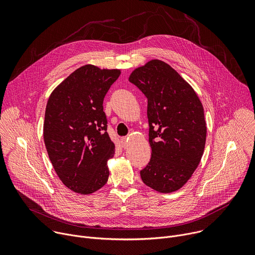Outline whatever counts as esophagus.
<instances>
[{
	"label": "esophagus",
	"mask_w": 255,
	"mask_h": 255,
	"mask_svg": "<svg viewBox=\"0 0 255 255\" xmlns=\"http://www.w3.org/2000/svg\"><path fill=\"white\" fill-rule=\"evenodd\" d=\"M122 142H123V147L125 149L129 147V138L128 137H123L122 138Z\"/></svg>",
	"instance_id": "esophagus-1"
}]
</instances>
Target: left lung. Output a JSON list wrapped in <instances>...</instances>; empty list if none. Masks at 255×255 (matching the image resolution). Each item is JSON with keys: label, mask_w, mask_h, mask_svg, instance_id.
Here are the masks:
<instances>
[{"label": "left lung", "mask_w": 255, "mask_h": 255, "mask_svg": "<svg viewBox=\"0 0 255 255\" xmlns=\"http://www.w3.org/2000/svg\"><path fill=\"white\" fill-rule=\"evenodd\" d=\"M147 98L151 158L143 183L160 193L183 187L198 167L206 143L203 105L194 89L167 63L153 59L129 77Z\"/></svg>", "instance_id": "1"}]
</instances>
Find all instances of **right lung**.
Here are the masks:
<instances>
[{
    "instance_id": "add662e5",
    "label": "right lung",
    "mask_w": 255,
    "mask_h": 255,
    "mask_svg": "<svg viewBox=\"0 0 255 255\" xmlns=\"http://www.w3.org/2000/svg\"><path fill=\"white\" fill-rule=\"evenodd\" d=\"M119 69L84 65L69 75L50 95L43 137L49 159L68 189L92 194L106 185L108 160L115 144L107 132L103 101L119 78Z\"/></svg>"
}]
</instances>
